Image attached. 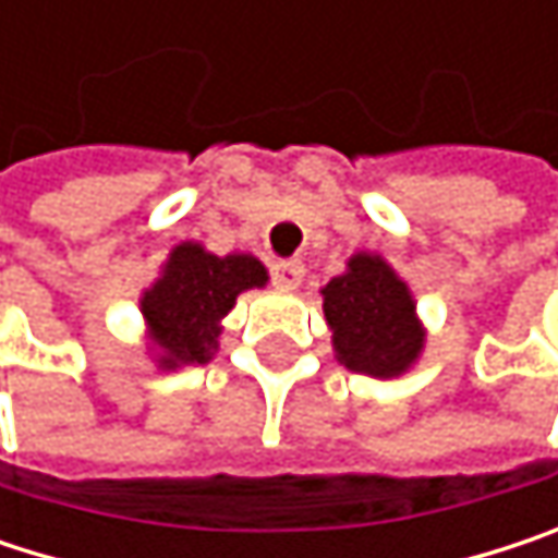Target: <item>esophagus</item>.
Segmentation results:
<instances>
[{
    "mask_svg": "<svg viewBox=\"0 0 558 558\" xmlns=\"http://www.w3.org/2000/svg\"><path fill=\"white\" fill-rule=\"evenodd\" d=\"M271 280L280 290H296L303 280V265L300 262H275L271 265Z\"/></svg>",
    "mask_w": 558,
    "mask_h": 558,
    "instance_id": "esophagus-1",
    "label": "esophagus"
}]
</instances>
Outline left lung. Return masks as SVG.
I'll return each instance as SVG.
<instances>
[{
    "label": "left lung",
    "mask_w": 558,
    "mask_h": 558,
    "mask_svg": "<svg viewBox=\"0 0 558 558\" xmlns=\"http://www.w3.org/2000/svg\"><path fill=\"white\" fill-rule=\"evenodd\" d=\"M323 313L339 362L359 375L393 378L423 349L410 290L378 255H355L345 275L323 287Z\"/></svg>",
    "instance_id": "8db88e82"
}]
</instances>
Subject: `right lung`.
I'll return each mask as SVG.
<instances>
[{
    "mask_svg": "<svg viewBox=\"0 0 558 558\" xmlns=\"http://www.w3.org/2000/svg\"><path fill=\"white\" fill-rule=\"evenodd\" d=\"M268 271L252 255L216 258L193 242L170 252L161 280L142 296V313L161 349V368L203 365L219 339V319L235 306V296L265 287Z\"/></svg>",
    "mask_w": 558,
    "mask_h": 558,
    "instance_id": "add662e5",
    "label": "right lung"
}]
</instances>
